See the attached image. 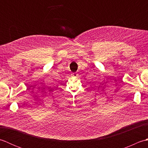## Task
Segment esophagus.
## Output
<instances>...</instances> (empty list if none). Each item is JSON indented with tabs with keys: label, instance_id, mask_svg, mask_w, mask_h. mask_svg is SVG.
<instances>
[{
	"label": "esophagus",
	"instance_id": "1",
	"mask_svg": "<svg viewBox=\"0 0 148 148\" xmlns=\"http://www.w3.org/2000/svg\"><path fill=\"white\" fill-rule=\"evenodd\" d=\"M72 76H75V75H74V74H72Z\"/></svg>",
	"mask_w": 148,
	"mask_h": 148
}]
</instances>
